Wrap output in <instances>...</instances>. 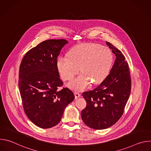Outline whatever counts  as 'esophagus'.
Returning <instances> with one entry per match:
<instances>
[{"label": "esophagus", "mask_w": 151, "mask_h": 151, "mask_svg": "<svg viewBox=\"0 0 151 151\" xmlns=\"http://www.w3.org/2000/svg\"><path fill=\"white\" fill-rule=\"evenodd\" d=\"M74 94H75V99H78V98H79V97H81V94H80L78 92H75Z\"/></svg>", "instance_id": "obj_1"}]
</instances>
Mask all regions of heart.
<instances>
[{"label": "heart", "mask_w": 151, "mask_h": 151, "mask_svg": "<svg viewBox=\"0 0 151 151\" xmlns=\"http://www.w3.org/2000/svg\"><path fill=\"white\" fill-rule=\"evenodd\" d=\"M112 61L113 55L108 48L86 43L72 48L68 57H59L56 64L61 77L65 81L71 80L81 68L82 73L69 83L71 88L80 91L91 82L97 84L103 81L109 73Z\"/></svg>", "instance_id": "b5f03b06"}]
</instances>
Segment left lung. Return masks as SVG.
<instances>
[{
  "label": "left lung",
  "instance_id": "8db88e82",
  "mask_svg": "<svg viewBox=\"0 0 151 151\" xmlns=\"http://www.w3.org/2000/svg\"><path fill=\"white\" fill-rule=\"evenodd\" d=\"M106 45L115 54L114 66L97 87L82 94L87 106L81 112L82 119L95 130L109 128L120 119L132 88L130 73L125 57L111 43L106 42Z\"/></svg>",
  "mask_w": 151,
  "mask_h": 151
}]
</instances>
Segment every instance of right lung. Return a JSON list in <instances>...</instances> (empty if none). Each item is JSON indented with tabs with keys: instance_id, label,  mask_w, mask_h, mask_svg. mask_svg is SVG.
<instances>
[{
	"instance_id": "add662e5",
	"label": "right lung",
	"mask_w": 151,
	"mask_h": 151,
	"mask_svg": "<svg viewBox=\"0 0 151 151\" xmlns=\"http://www.w3.org/2000/svg\"><path fill=\"white\" fill-rule=\"evenodd\" d=\"M65 39L43 41L24 56L19 69L18 87L24 112L37 127L49 128L61 121L65 107L74 99L73 92L63 85L57 60Z\"/></svg>"
}]
</instances>
